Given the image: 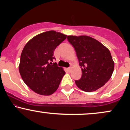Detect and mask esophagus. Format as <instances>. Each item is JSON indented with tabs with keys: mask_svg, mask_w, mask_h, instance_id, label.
<instances>
[{
	"mask_svg": "<svg viewBox=\"0 0 130 130\" xmlns=\"http://www.w3.org/2000/svg\"><path fill=\"white\" fill-rule=\"evenodd\" d=\"M67 70H68V71H71V67H69V68H67Z\"/></svg>",
	"mask_w": 130,
	"mask_h": 130,
	"instance_id": "1",
	"label": "esophagus"
}]
</instances>
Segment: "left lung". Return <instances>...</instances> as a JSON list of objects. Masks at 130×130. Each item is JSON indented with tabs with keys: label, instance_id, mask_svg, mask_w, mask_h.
Here are the masks:
<instances>
[{
	"label": "left lung",
	"instance_id": "left-lung-1",
	"mask_svg": "<svg viewBox=\"0 0 130 130\" xmlns=\"http://www.w3.org/2000/svg\"><path fill=\"white\" fill-rule=\"evenodd\" d=\"M76 51L82 76L75 80L79 89L86 92L98 90L109 80L114 62L109 50L98 40L86 35L67 37Z\"/></svg>",
	"mask_w": 130,
	"mask_h": 130
}]
</instances>
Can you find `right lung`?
Listing matches in <instances>:
<instances>
[{
    "mask_svg": "<svg viewBox=\"0 0 130 130\" xmlns=\"http://www.w3.org/2000/svg\"><path fill=\"white\" fill-rule=\"evenodd\" d=\"M67 38L54 30L38 34L29 40L21 55L19 71L25 84L35 93L50 95L57 90L65 72L52 63L54 51Z\"/></svg>",
    "mask_w": 130,
    "mask_h": 130,
    "instance_id": "1",
    "label": "right lung"
}]
</instances>
